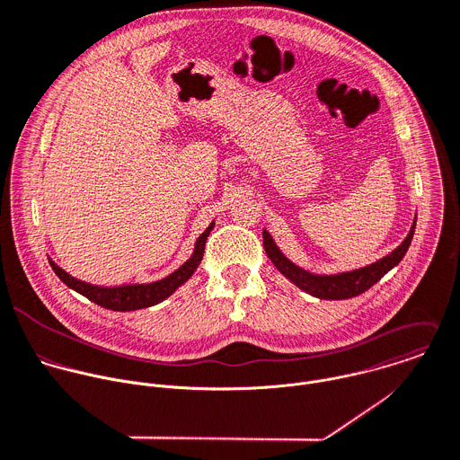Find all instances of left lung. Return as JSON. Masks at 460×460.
<instances>
[{
	"mask_svg": "<svg viewBox=\"0 0 460 460\" xmlns=\"http://www.w3.org/2000/svg\"><path fill=\"white\" fill-rule=\"evenodd\" d=\"M416 220H418V217H414V222H412V227H411L407 238L393 252H389L387 256H384L382 260H378L367 267L348 270V272H339V274H314V272H308V270L301 269L299 265L292 263L279 251V247L276 245V242L272 240V236L269 234L267 229H263V247H265L267 256L274 263V267L303 292H306L314 297L330 299V301L332 299H349V297L360 296L366 290H369L375 283H378L391 269H394L403 260V256L407 254V251L411 247L414 231H416Z\"/></svg>",
	"mask_w": 460,
	"mask_h": 460,
	"instance_id": "left-lung-1",
	"label": "left lung"
}]
</instances>
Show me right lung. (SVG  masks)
Returning <instances> with one entry per match:
<instances>
[{
    "label": "right lung",
    "mask_w": 460,
    "mask_h": 460,
    "mask_svg": "<svg viewBox=\"0 0 460 460\" xmlns=\"http://www.w3.org/2000/svg\"><path fill=\"white\" fill-rule=\"evenodd\" d=\"M213 227H215V222H211L208 226V229L197 238L193 254L190 256V260L186 263H182L170 276H166L159 281H154V283H145V285L136 283V285H121V287H98V285H91V283H85V281H80V279L69 276L66 270H62L51 260H49V265L64 285H67L71 290L82 294L84 297H87L89 301H93L94 305H98L102 308L114 310V312L141 310V308H148V306H154V305L164 301L181 285H184L191 278V274L197 270V267L202 261L206 240H208Z\"/></svg>",
    "instance_id": "obj_1"
}]
</instances>
